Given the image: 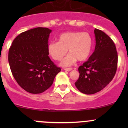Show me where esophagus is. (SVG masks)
<instances>
[{
  "label": "esophagus",
  "instance_id": "34e87169",
  "mask_svg": "<svg viewBox=\"0 0 128 128\" xmlns=\"http://www.w3.org/2000/svg\"><path fill=\"white\" fill-rule=\"evenodd\" d=\"M72 68H66V69H64V70H67V71H70V70H72Z\"/></svg>",
  "mask_w": 128,
  "mask_h": 128
}]
</instances>
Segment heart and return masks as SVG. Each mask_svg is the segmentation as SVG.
Here are the masks:
<instances>
[{"instance_id":"1","label":"heart","mask_w":128,"mask_h":128,"mask_svg":"<svg viewBox=\"0 0 128 128\" xmlns=\"http://www.w3.org/2000/svg\"><path fill=\"white\" fill-rule=\"evenodd\" d=\"M59 41H52L48 46L49 55L55 60H60L69 51V54L61 62L64 67L71 66L77 60L84 61L90 57L93 49V39L88 33L66 32L60 34Z\"/></svg>"}]
</instances>
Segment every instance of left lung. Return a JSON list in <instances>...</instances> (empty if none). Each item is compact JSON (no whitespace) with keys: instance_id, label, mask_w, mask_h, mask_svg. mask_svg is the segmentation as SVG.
Listing matches in <instances>:
<instances>
[{"instance_id":"left-lung-1","label":"left lung","mask_w":128,"mask_h":128,"mask_svg":"<svg viewBox=\"0 0 128 128\" xmlns=\"http://www.w3.org/2000/svg\"><path fill=\"white\" fill-rule=\"evenodd\" d=\"M95 51L88 60L78 68L80 76L75 86L80 92L94 94L104 89L114 77L117 69L118 53L113 40L95 28Z\"/></svg>"}]
</instances>
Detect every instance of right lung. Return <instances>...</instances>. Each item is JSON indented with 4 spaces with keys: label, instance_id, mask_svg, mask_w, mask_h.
<instances>
[{
    "label": "right lung",
    "instance_id": "obj_1",
    "mask_svg": "<svg viewBox=\"0 0 128 128\" xmlns=\"http://www.w3.org/2000/svg\"><path fill=\"white\" fill-rule=\"evenodd\" d=\"M51 32L42 27L26 31L15 38L9 49L8 63L13 76L22 88L31 94H41L48 89L60 71L48 56Z\"/></svg>",
    "mask_w": 128,
    "mask_h": 128
}]
</instances>
